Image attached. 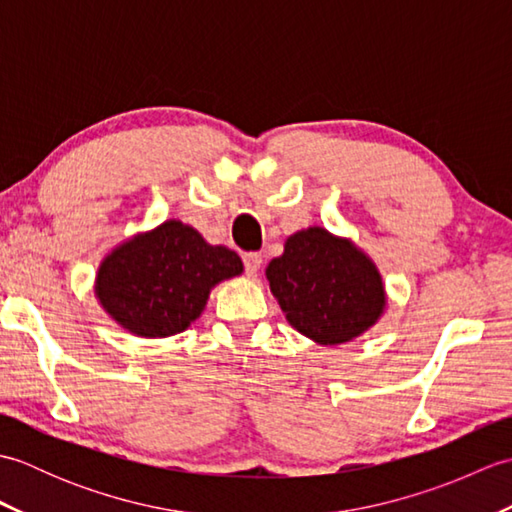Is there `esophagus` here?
<instances>
[{
    "instance_id": "obj_1",
    "label": "esophagus",
    "mask_w": 512,
    "mask_h": 512,
    "mask_svg": "<svg viewBox=\"0 0 512 512\" xmlns=\"http://www.w3.org/2000/svg\"><path fill=\"white\" fill-rule=\"evenodd\" d=\"M242 262H244V270H246V275L255 277V275L259 273V268H262V255H257V253H244Z\"/></svg>"
}]
</instances>
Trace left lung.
<instances>
[{
  "instance_id": "left-lung-1",
  "label": "left lung",
  "mask_w": 512,
  "mask_h": 512,
  "mask_svg": "<svg viewBox=\"0 0 512 512\" xmlns=\"http://www.w3.org/2000/svg\"><path fill=\"white\" fill-rule=\"evenodd\" d=\"M266 277L292 328L321 345L363 334L385 308L376 266L323 228L288 237L284 255L268 264Z\"/></svg>"
}]
</instances>
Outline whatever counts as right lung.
<instances>
[{"label": "right lung", "instance_id": "right-lung-1", "mask_svg": "<svg viewBox=\"0 0 512 512\" xmlns=\"http://www.w3.org/2000/svg\"><path fill=\"white\" fill-rule=\"evenodd\" d=\"M239 273L235 250L171 220L116 248L99 270L96 295L125 330L171 336L200 317L215 284Z\"/></svg>", "mask_w": 512, "mask_h": 512}]
</instances>
